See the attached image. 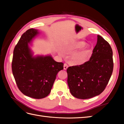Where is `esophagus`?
<instances>
[{"label": "esophagus", "instance_id": "obj_1", "mask_svg": "<svg viewBox=\"0 0 124 124\" xmlns=\"http://www.w3.org/2000/svg\"><path fill=\"white\" fill-rule=\"evenodd\" d=\"M68 65H67V63H65L64 65H63V69H64V70H67V69L68 68Z\"/></svg>", "mask_w": 124, "mask_h": 124}]
</instances>
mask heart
<instances>
[{"mask_svg":"<svg viewBox=\"0 0 124 124\" xmlns=\"http://www.w3.org/2000/svg\"><path fill=\"white\" fill-rule=\"evenodd\" d=\"M86 43L84 42H78L73 45H71L67 48L68 51H72L76 48H81L84 47ZM90 53V50L88 48H86L81 51L78 52L74 55V59L78 63H83L87 59L88 56Z\"/></svg>","mask_w":124,"mask_h":124,"instance_id":"b5f03b06","label":"heart"}]
</instances>
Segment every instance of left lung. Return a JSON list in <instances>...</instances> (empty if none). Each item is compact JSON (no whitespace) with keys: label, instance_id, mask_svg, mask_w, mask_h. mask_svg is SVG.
<instances>
[{"label":"left lung","instance_id":"8db88e82","mask_svg":"<svg viewBox=\"0 0 124 124\" xmlns=\"http://www.w3.org/2000/svg\"><path fill=\"white\" fill-rule=\"evenodd\" d=\"M113 70V52L110 44L97 36V42L88 61L67 69L71 94L78 99L91 98L106 88Z\"/></svg>","mask_w":124,"mask_h":124}]
</instances>
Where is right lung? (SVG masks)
Here are the masks:
<instances>
[{"label":"right lung","instance_id":"obj_1","mask_svg":"<svg viewBox=\"0 0 124 124\" xmlns=\"http://www.w3.org/2000/svg\"><path fill=\"white\" fill-rule=\"evenodd\" d=\"M39 33L31 28L24 32L15 46L12 62L14 79L20 91L35 99L45 98L50 93L62 62H56L51 56L32 57L28 43Z\"/></svg>","mask_w":124,"mask_h":124}]
</instances>
